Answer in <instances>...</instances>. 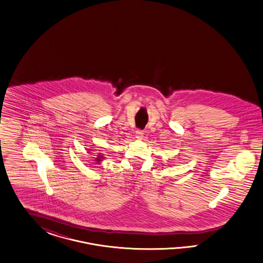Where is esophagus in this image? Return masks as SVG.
Here are the masks:
<instances>
[{"mask_svg":"<svg viewBox=\"0 0 263 263\" xmlns=\"http://www.w3.org/2000/svg\"><path fill=\"white\" fill-rule=\"evenodd\" d=\"M143 130H137L136 131V138H138V139H143Z\"/></svg>","mask_w":263,"mask_h":263,"instance_id":"1","label":"esophagus"}]
</instances>
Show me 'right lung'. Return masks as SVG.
I'll return each instance as SVG.
<instances>
[{"label":"right lung","instance_id":"1","mask_svg":"<svg viewBox=\"0 0 263 263\" xmlns=\"http://www.w3.org/2000/svg\"><path fill=\"white\" fill-rule=\"evenodd\" d=\"M101 158H103V157H102V156H101V155H99V156H98V157H97V161H100V159H101Z\"/></svg>","mask_w":263,"mask_h":263}]
</instances>
